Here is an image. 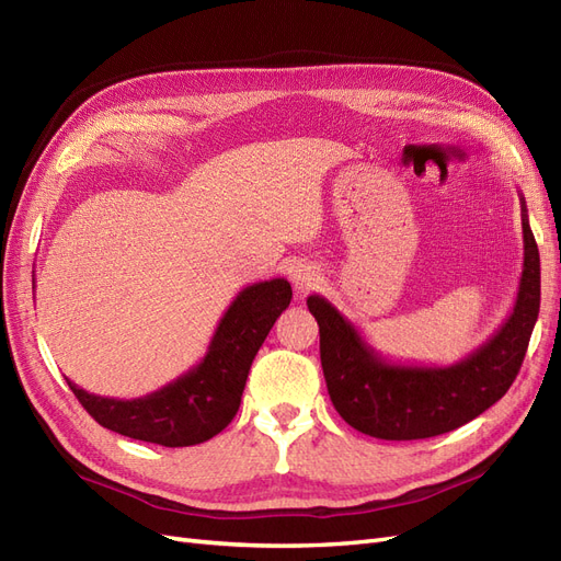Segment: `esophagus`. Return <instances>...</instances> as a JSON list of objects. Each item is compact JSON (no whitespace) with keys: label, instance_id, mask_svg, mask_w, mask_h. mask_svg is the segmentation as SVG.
Returning a JSON list of instances; mask_svg holds the SVG:
<instances>
[{"label":"esophagus","instance_id":"1","mask_svg":"<svg viewBox=\"0 0 561 561\" xmlns=\"http://www.w3.org/2000/svg\"><path fill=\"white\" fill-rule=\"evenodd\" d=\"M290 278L295 283L297 293H309L311 287L320 280V271L313 264H295L290 271Z\"/></svg>","mask_w":561,"mask_h":561}]
</instances>
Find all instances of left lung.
I'll use <instances>...</instances> for the list:
<instances>
[{
    "instance_id": "left-lung-1",
    "label": "left lung",
    "mask_w": 561,
    "mask_h": 561,
    "mask_svg": "<svg viewBox=\"0 0 561 561\" xmlns=\"http://www.w3.org/2000/svg\"><path fill=\"white\" fill-rule=\"evenodd\" d=\"M522 203L524 264L511 316L486 342L451 365L390 363L332 304L311 295L328 393L348 426L379 439H423L480 416L513 386L540 309V257Z\"/></svg>"
}]
</instances>
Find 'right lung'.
Wrapping results in <instances>:
<instances>
[{"label":"right lung","mask_w":561,"mask_h":561,"mask_svg":"<svg viewBox=\"0 0 561 561\" xmlns=\"http://www.w3.org/2000/svg\"><path fill=\"white\" fill-rule=\"evenodd\" d=\"M293 287L274 278L243 287L229 304L203 360L154 393L116 400L70 383L72 393L100 426L161 447H192L222 433L239 412L250 365L290 307Z\"/></svg>","instance_id":"add662e5"}]
</instances>
